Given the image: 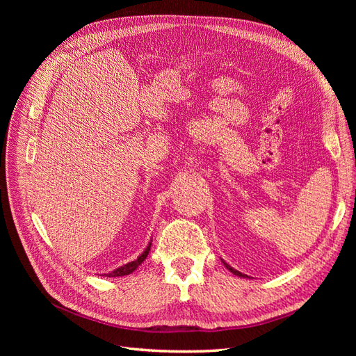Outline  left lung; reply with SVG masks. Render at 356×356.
<instances>
[{
	"instance_id": "left-lung-1",
	"label": "left lung",
	"mask_w": 356,
	"mask_h": 356,
	"mask_svg": "<svg viewBox=\"0 0 356 356\" xmlns=\"http://www.w3.org/2000/svg\"><path fill=\"white\" fill-rule=\"evenodd\" d=\"M221 261H222V264L225 266V268H227V270H230V272H232L233 275H236V276H239V277H246V275H242V273H241L239 270H236V268H233L232 266H229V264H227V263H225L224 260H221Z\"/></svg>"
}]
</instances>
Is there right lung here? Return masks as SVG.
Here are the masks:
<instances>
[{"label": "right lung", "mask_w": 356, "mask_h": 356, "mask_svg": "<svg viewBox=\"0 0 356 356\" xmlns=\"http://www.w3.org/2000/svg\"><path fill=\"white\" fill-rule=\"evenodd\" d=\"M152 242H153V239L148 242L147 248H145V250L143 251V254L136 258V260H134V261H129V263H126V264H123V266H120V267H117V268H114V270H111V272H108V273H102V276L117 277V276H126V275H131L132 272H135L136 268H138L139 266H141V264L144 263L145 258H147V255H148V252H149V248H152Z\"/></svg>", "instance_id": "1"}]
</instances>
